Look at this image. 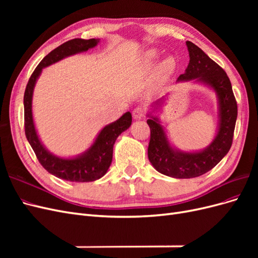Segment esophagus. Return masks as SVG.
<instances>
[{"mask_svg":"<svg viewBox=\"0 0 258 258\" xmlns=\"http://www.w3.org/2000/svg\"><path fill=\"white\" fill-rule=\"evenodd\" d=\"M132 116H134L135 119H141L144 117V110L142 106H138L136 107L134 112H132Z\"/></svg>","mask_w":258,"mask_h":258,"instance_id":"obj_1","label":"esophagus"}]
</instances>
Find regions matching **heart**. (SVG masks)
Instances as JSON below:
<instances>
[{"label":"heart","mask_w":258,"mask_h":258,"mask_svg":"<svg viewBox=\"0 0 258 258\" xmlns=\"http://www.w3.org/2000/svg\"><path fill=\"white\" fill-rule=\"evenodd\" d=\"M156 57H157V53L155 51H150L146 54L145 63H144L146 69L151 68V66L153 64V61L155 60ZM173 69H174V61L172 58L163 59L158 64L157 69H156V76H157L158 80H165L167 76H169L171 73H172Z\"/></svg>","instance_id":"1"}]
</instances>
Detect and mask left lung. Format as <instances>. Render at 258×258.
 <instances>
[{
	"instance_id": "obj_1",
	"label": "left lung",
	"mask_w": 258,
	"mask_h": 258,
	"mask_svg": "<svg viewBox=\"0 0 258 258\" xmlns=\"http://www.w3.org/2000/svg\"><path fill=\"white\" fill-rule=\"evenodd\" d=\"M186 45L189 52V63L177 81L196 80L212 88L218 100L220 121L217 134L211 144L205 150L190 153L171 146L158 117L148 114L150 119H147V124L151 128L148 159L158 172L175 178L200 176L213 169L225 157L232 144L238 115L237 101L227 74L197 45L189 41ZM162 102L163 98L155 104L161 105Z\"/></svg>"
}]
</instances>
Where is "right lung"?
Returning <instances> with one entry per match:
<instances>
[{
  "instance_id": "add662e5",
  "label": "right lung",
  "mask_w": 258,
  "mask_h": 258,
  "mask_svg": "<svg viewBox=\"0 0 258 258\" xmlns=\"http://www.w3.org/2000/svg\"><path fill=\"white\" fill-rule=\"evenodd\" d=\"M99 38H74L58 46L38 63L27 84L23 105H25V132L36 157L45 170L54 176L70 182H93L102 177L110 168L113 159V146L118 136L127 130L132 122L130 112L119 119L107 124L100 131L96 141L83 154L74 158H61L46 150L38 138L32 115L33 89L42 70L72 54L87 51L99 43Z\"/></svg>"
}]
</instances>
